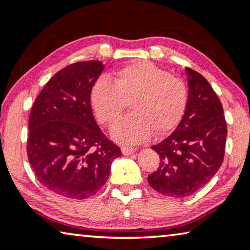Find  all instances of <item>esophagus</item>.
I'll return each instance as SVG.
<instances>
[{"instance_id": "obj_1", "label": "esophagus", "mask_w": 250, "mask_h": 250, "mask_svg": "<svg viewBox=\"0 0 250 250\" xmlns=\"http://www.w3.org/2000/svg\"><path fill=\"white\" fill-rule=\"evenodd\" d=\"M121 152L124 155L128 156V155H131V154H133L136 152V149L133 148V147H128V146H122L121 147Z\"/></svg>"}]
</instances>
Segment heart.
I'll return each instance as SVG.
<instances>
[{"label": "heart", "mask_w": 250, "mask_h": 250, "mask_svg": "<svg viewBox=\"0 0 250 250\" xmlns=\"http://www.w3.org/2000/svg\"><path fill=\"white\" fill-rule=\"evenodd\" d=\"M95 115L111 125L130 103L132 113L112 128V136L124 144L145 142L155 132L162 136L180 122L188 102L186 83L146 61H137L119 70L111 83L98 79L90 93Z\"/></svg>", "instance_id": "1"}]
</instances>
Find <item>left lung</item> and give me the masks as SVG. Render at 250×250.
Returning <instances> with one entry per match:
<instances>
[{"label":"left lung","instance_id":"1","mask_svg":"<svg viewBox=\"0 0 250 250\" xmlns=\"http://www.w3.org/2000/svg\"><path fill=\"white\" fill-rule=\"evenodd\" d=\"M188 75V102L177 129L152 149L159 168L147 180L159 194L184 198L214 177L224 159L227 122L222 104L209 83L195 70Z\"/></svg>","mask_w":250,"mask_h":250}]
</instances>
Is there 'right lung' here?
<instances>
[{"mask_svg":"<svg viewBox=\"0 0 250 250\" xmlns=\"http://www.w3.org/2000/svg\"><path fill=\"white\" fill-rule=\"evenodd\" d=\"M100 61L72 63L46 83L31 107L27 155L42 185L65 198L86 199L108 179L121 149L106 138L90 105Z\"/></svg>","mask_w":250,"mask_h":250,"instance_id":"add662e5","label":"right lung"}]
</instances>
